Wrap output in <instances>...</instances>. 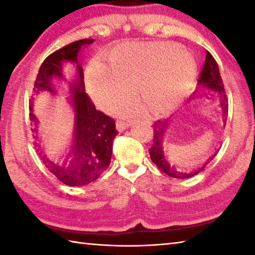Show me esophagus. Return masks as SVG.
I'll return each mask as SVG.
<instances>
[{"label": "esophagus", "instance_id": "obj_1", "mask_svg": "<svg viewBox=\"0 0 255 255\" xmlns=\"http://www.w3.org/2000/svg\"><path fill=\"white\" fill-rule=\"evenodd\" d=\"M129 127V123L126 122H117V125H116V128H117L118 131H124Z\"/></svg>", "mask_w": 255, "mask_h": 255}]
</instances>
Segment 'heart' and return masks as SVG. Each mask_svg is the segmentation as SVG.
<instances>
[{"instance_id":"obj_1","label":"heart","mask_w":255,"mask_h":255,"mask_svg":"<svg viewBox=\"0 0 255 255\" xmlns=\"http://www.w3.org/2000/svg\"><path fill=\"white\" fill-rule=\"evenodd\" d=\"M197 74V64L182 47L171 42L135 44L115 47L109 67L93 63L86 83L94 101L111 110L131 96V86L154 115L173 111L191 89ZM124 111L132 110L125 106Z\"/></svg>"}]
</instances>
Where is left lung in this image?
Wrapping results in <instances>:
<instances>
[{"label": "left lung", "instance_id": "obj_1", "mask_svg": "<svg viewBox=\"0 0 255 255\" xmlns=\"http://www.w3.org/2000/svg\"><path fill=\"white\" fill-rule=\"evenodd\" d=\"M198 84L202 88H205L208 90V91H213L219 94V98H221V108L223 110L224 114V118L223 122L226 125V119H227V112H228V103H227V98L225 94V89H224V84H223V80L221 76V73H219V68L217 63H216L215 58L211 56L210 53H207L206 55V60H205V65L202 71L200 73L199 80H198ZM200 90L196 91V93L189 99L192 100L197 97H199L200 94ZM205 97H207V94L205 93ZM208 98V97H207ZM171 123V118L170 119H165V120H157L155 122L153 125V133H154V140H153V146L148 149L150 158H152V162L156 165L159 170L163 171L164 173L167 174L171 178H176V179H187V178H191L193 175H197L198 173L205 169L207 164H208L211 159L215 157V155L210 156L207 162L202 164L201 166L197 167V169L192 170V171H180L176 170L173 165H171L167 161V158L164 154L163 150V145H164V136H165V131L166 128L169 127V125Z\"/></svg>", "mask_w": 255, "mask_h": 255}]
</instances>
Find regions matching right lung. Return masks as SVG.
Returning <instances> with one entry per match:
<instances>
[{
	"instance_id": "add662e5",
	"label": "right lung",
	"mask_w": 255,
	"mask_h": 255,
	"mask_svg": "<svg viewBox=\"0 0 255 255\" xmlns=\"http://www.w3.org/2000/svg\"><path fill=\"white\" fill-rule=\"evenodd\" d=\"M93 41V39L77 40L50 54L41 64L34 82L33 92L36 96L41 92L56 94L57 90L55 81L65 80L63 74L64 64L72 63L75 65L76 75L74 80L68 83L70 101L75 117L73 143L68 154V156H71L70 162L67 163L65 159L59 164L47 157L38 132L39 120L33 115V103L29 106L31 130L42 162L60 182L71 187H80L93 182L109 167L112 143L118 133L115 120L98 111L84 90L83 68L79 64V54L83 47L91 45Z\"/></svg>"
}]
</instances>
